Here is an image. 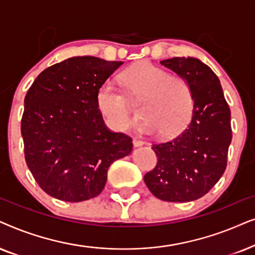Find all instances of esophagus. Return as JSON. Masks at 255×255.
I'll return each mask as SVG.
<instances>
[{
    "label": "esophagus",
    "mask_w": 255,
    "mask_h": 255,
    "mask_svg": "<svg viewBox=\"0 0 255 255\" xmlns=\"http://www.w3.org/2000/svg\"><path fill=\"white\" fill-rule=\"evenodd\" d=\"M133 144H134V147H141V145L144 144V142L141 141V140H138V138H134Z\"/></svg>",
    "instance_id": "34e87169"
}]
</instances>
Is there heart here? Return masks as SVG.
<instances>
[{"label": "heart", "mask_w": 255, "mask_h": 255, "mask_svg": "<svg viewBox=\"0 0 255 255\" xmlns=\"http://www.w3.org/2000/svg\"><path fill=\"white\" fill-rule=\"evenodd\" d=\"M128 93L142 100L141 114L145 120L141 130L158 133L161 137H174L185 129L191 120L195 96L191 85L183 77L149 62H140L122 73ZM97 106L107 124L118 131L128 130L135 122L125 94L112 83H105L97 93Z\"/></svg>", "instance_id": "heart-1"}]
</instances>
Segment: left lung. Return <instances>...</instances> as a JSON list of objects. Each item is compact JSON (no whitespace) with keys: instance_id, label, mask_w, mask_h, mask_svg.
Returning <instances> with one entry per match:
<instances>
[{"instance_id":"1","label":"left lung","mask_w":255,"mask_h":255,"mask_svg":"<svg viewBox=\"0 0 255 255\" xmlns=\"http://www.w3.org/2000/svg\"><path fill=\"white\" fill-rule=\"evenodd\" d=\"M191 85L195 107L188 127L170 141L152 144L157 164L144 175L150 192L165 202L201 198L222 177L232 140L231 111L218 77L192 57L161 62Z\"/></svg>"}]
</instances>
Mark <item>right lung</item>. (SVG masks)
<instances>
[{"label":"right lung","instance_id":"add662e5","mask_svg":"<svg viewBox=\"0 0 255 255\" xmlns=\"http://www.w3.org/2000/svg\"><path fill=\"white\" fill-rule=\"evenodd\" d=\"M122 64L72 57L44 70L29 88L21 125L25 161L51 197L93 198L112 163L131 152V138L108 129L97 106L98 90Z\"/></svg>","mask_w":255,"mask_h":255}]
</instances>
